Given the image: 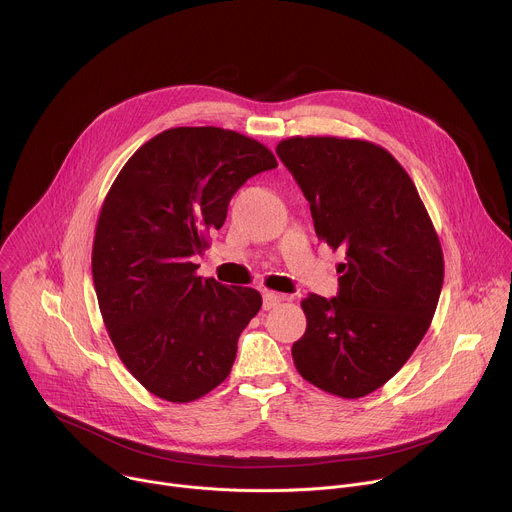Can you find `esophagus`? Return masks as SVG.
<instances>
[{
    "instance_id": "34e87169",
    "label": "esophagus",
    "mask_w": 512,
    "mask_h": 512,
    "mask_svg": "<svg viewBox=\"0 0 512 512\" xmlns=\"http://www.w3.org/2000/svg\"><path fill=\"white\" fill-rule=\"evenodd\" d=\"M287 300H289V296L275 294V291H265V294H263V310H271V308H275L277 304L287 302Z\"/></svg>"
}]
</instances>
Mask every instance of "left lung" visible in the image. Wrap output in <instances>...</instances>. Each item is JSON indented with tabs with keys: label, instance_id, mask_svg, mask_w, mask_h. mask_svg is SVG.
Masks as SVG:
<instances>
[{
	"label": "left lung",
	"instance_id": "left-lung-1",
	"mask_svg": "<svg viewBox=\"0 0 512 512\" xmlns=\"http://www.w3.org/2000/svg\"><path fill=\"white\" fill-rule=\"evenodd\" d=\"M310 202L318 239L346 251L338 296L302 300L291 346L318 389L358 399L383 387L425 336L444 283V253L417 188L377 143L289 137L275 148Z\"/></svg>",
	"mask_w": 512,
	"mask_h": 512
}]
</instances>
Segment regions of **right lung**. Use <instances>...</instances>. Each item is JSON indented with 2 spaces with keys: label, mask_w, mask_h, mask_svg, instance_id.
<instances>
[{
  "label": "right lung",
  "mask_w": 512,
  "mask_h": 512,
  "mask_svg": "<svg viewBox=\"0 0 512 512\" xmlns=\"http://www.w3.org/2000/svg\"><path fill=\"white\" fill-rule=\"evenodd\" d=\"M277 168L263 143L221 127H174L127 160L105 196L93 281L109 338L152 395L190 403L221 385L261 308L253 287L196 275L233 194Z\"/></svg>",
  "instance_id": "add662e5"
}]
</instances>
